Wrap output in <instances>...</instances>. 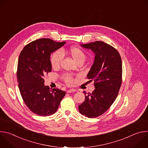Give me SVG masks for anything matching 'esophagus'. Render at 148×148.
<instances>
[{
  "label": "esophagus",
  "mask_w": 148,
  "mask_h": 148,
  "mask_svg": "<svg viewBox=\"0 0 148 148\" xmlns=\"http://www.w3.org/2000/svg\"><path fill=\"white\" fill-rule=\"evenodd\" d=\"M75 89H70L69 90L67 91V93H71V92H75Z\"/></svg>",
  "instance_id": "esophagus-1"
}]
</instances>
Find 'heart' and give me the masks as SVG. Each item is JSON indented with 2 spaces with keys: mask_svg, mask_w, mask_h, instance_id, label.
<instances>
[{
  "mask_svg": "<svg viewBox=\"0 0 148 148\" xmlns=\"http://www.w3.org/2000/svg\"><path fill=\"white\" fill-rule=\"evenodd\" d=\"M64 51L58 50L52 54L50 58V61L53 68L56 69L60 67L64 57ZM69 54L72 56L77 63L79 62H84L86 60V54L85 52L79 47H71L69 50ZM64 79L66 83L69 85L72 84L74 82V79L70 75H65Z\"/></svg>",
  "mask_w": 148,
  "mask_h": 148,
  "instance_id": "obj_1",
  "label": "heart"
}]
</instances>
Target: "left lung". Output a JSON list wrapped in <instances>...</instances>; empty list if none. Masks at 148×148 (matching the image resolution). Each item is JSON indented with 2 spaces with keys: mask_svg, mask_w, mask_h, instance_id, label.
I'll list each match as a JSON object with an SVG mask.
<instances>
[{
  "mask_svg": "<svg viewBox=\"0 0 148 148\" xmlns=\"http://www.w3.org/2000/svg\"><path fill=\"white\" fill-rule=\"evenodd\" d=\"M95 54L94 61L87 77L94 80L92 93L84 91L85 101L78 106L79 112L88 118L97 117L106 111L114 103L122 82V65L118 51L103 41H96L81 45Z\"/></svg>",
  "mask_w": 148,
  "mask_h": 148,
  "instance_id": "8db88e82",
  "label": "left lung"
}]
</instances>
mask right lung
Returning <instances> with one entry per match:
<instances>
[{
    "label": "right lung",
    "instance_id": "obj_1",
    "mask_svg": "<svg viewBox=\"0 0 148 148\" xmlns=\"http://www.w3.org/2000/svg\"><path fill=\"white\" fill-rule=\"evenodd\" d=\"M66 42L40 38L27 45L21 51L17 78L22 97L30 110L40 116L54 114L66 92L45 85L44 75L51 71V54Z\"/></svg>",
    "mask_w": 148,
    "mask_h": 148
}]
</instances>
